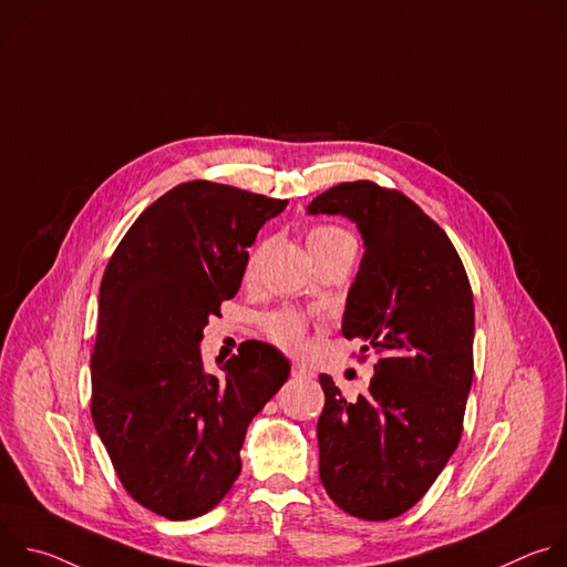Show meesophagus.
Segmentation results:
<instances>
[{
	"label": "esophagus",
	"mask_w": 567,
	"mask_h": 567,
	"mask_svg": "<svg viewBox=\"0 0 567 567\" xmlns=\"http://www.w3.org/2000/svg\"><path fill=\"white\" fill-rule=\"evenodd\" d=\"M291 377H293V379H311L313 374H311V372H309L305 365H300V363H293V365H291Z\"/></svg>",
	"instance_id": "obj_1"
}]
</instances>
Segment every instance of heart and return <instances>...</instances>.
Returning a JSON list of instances; mask_svg holds the SVG:
<instances>
[{
	"label": "heart",
	"instance_id": "heart-1",
	"mask_svg": "<svg viewBox=\"0 0 567 567\" xmlns=\"http://www.w3.org/2000/svg\"><path fill=\"white\" fill-rule=\"evenodd\" d=\"M348 239H352V237L337 226H316L307 235V247H309L311 256H318L320 251H326V249L339 245V241H348ZM254 262H256V258H251L249 269L254 267ZM267 332L276 346H280L282 350H289V352H296L302 348V341H305V322L296 313H276L267 322Z\"/></svg>",
	"mask_w": 567,
	"mask_h": 567
}]
</instances>
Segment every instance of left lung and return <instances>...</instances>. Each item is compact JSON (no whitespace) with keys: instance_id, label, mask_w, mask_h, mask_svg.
Segmentation results:
<instances>
[{"instance_id":"obj_1","label":"left lung","mask_w":567,"mask_h":567,"mask_svg":"<svg viewBox=\"0 0 567 567\" xmlns=\"http://www.w3.org/2000/svg\"><path fill=\"white\" fill-rule=\"evenodd\" d=\"M307 213L357 224L365 251L341 332L379 357L357 401L320 374V482L343 512L388 520L431 489L457 449L473 381L471 285L449 235L396 190L348 182Z\"/></svg>"}]
</instances>
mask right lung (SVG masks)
<instances>
[{"instance_id": "add662e5", "label": "right lung", "mask_w": 567, "mask_h": 567, "mask_svg": "<svg viewBox=\"0 0 567 567\" xmlns=\"http://www.w3.org/2000/svg\"><path fill=\"white\" fill-rule=\"evenodd\" d=\"M287 199L188 182L147 206L105 269L92 354V417L127 494L188 520L210 512L239 475L251 420L282 388L289 361L247 341L204 368L210 316L241 285L249 247Z\"/></svg>"}]
</instances>
